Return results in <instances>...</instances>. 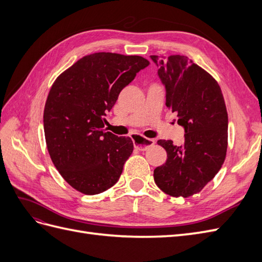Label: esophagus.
I'll use <instances>...</instances> for the list:
<instances>
[{"instance_id": "1", "label": "esophagus", "mask_w": 262, "mask_h": 262, "mask_svg": "<svg viewBox=\"0 0 262 262\" xmlns=\"http://www.w3.org/2000/svg\"><path fill=\"white\" fill-rule=\"evenodd\" d=\"M133 143H134V147H136L137 149L146 150L148 147L153 146L155 144V140L143 138V137H138V138L133 139Z\"/></svg>"}]
</instances>
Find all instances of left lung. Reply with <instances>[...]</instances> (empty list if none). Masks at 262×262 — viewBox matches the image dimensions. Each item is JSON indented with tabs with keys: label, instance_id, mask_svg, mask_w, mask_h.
Listing matches in <instances>:
<instances>
[{
	"label": "left lung",
	"instance_id": "1",
	"mask_svg": "<svg viewBox=\"0 0 262 262\" xmlns=\"http://www.w3.org/2000/svg\"><path fill=\"white\" fill-rule=\"evenodd\" d=\"M166 87V106L178 116L185 140H158L167 161L154 169V180L171 196H191L205 187L223 165L227 150L228 118L216 80L188 57L150 55Z\"/></svg>",
	"mask_w": 262,
	"mask_h": 262
}]
</instances>
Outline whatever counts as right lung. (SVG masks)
Returning <instances> with one entry per match:
<instances>
[{"instance_id": "obj_1", "label": "right lung", "mask_w": 262, "mask_h": 262, "mask_svg": "<svg viewBox=\"0 0 262 262\" xmlns=\"http://www.w3.org/2000/svg\"><path fill=\"white\" fill-rule=\"evenodd\" d=\"M149 62L140 55H85L52 84L43 110L47 148L68 184L84 194L112 188L133 152L130 138L105 129L106 112Z\"/></svg>"}]
</instances>
